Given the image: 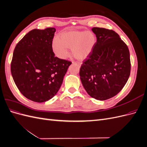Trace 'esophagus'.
<instances>
[{
    "mask_svg": "<svg viewBox=\"0 0 147 147\" xmlns=\"http://www.w3.org/2000/svg\"><path fill=\"white\" fill-rule=\"evenodd\" d=\"M73 64H77V65H78V66H80V65H81V64H80V63H77V62H73Z\"/></svg>",
    "mask_w": 147,
    "mask_h": 147,
    "instance_id": "34e87169",
    "label": "esophagus"
}]
</instances>
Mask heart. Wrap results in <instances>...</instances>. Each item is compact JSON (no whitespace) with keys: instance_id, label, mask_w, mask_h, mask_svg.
<instances>
[{"instance_id":"obj_1","label":"heart","mask_w":147,"mask_h":147,"mask_svg":"<svg viewBox=\"0 0 147 147\" xmlns=\"http://www.w3.org/2000/svg\"><path fill=\"white\" fill-rule=\"evenodd\" d=\"M96 42L94 35L90 31L71 30L61 33L53 42L52 49L56 56L65 59L71 49L72 56L78 60L88 56Z\"/></svg>"}]
</instances>
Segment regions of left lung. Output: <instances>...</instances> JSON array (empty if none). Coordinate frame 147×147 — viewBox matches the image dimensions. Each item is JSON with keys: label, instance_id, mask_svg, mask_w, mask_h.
Wrapping results in <instances>:
<instances>
[{"label": "left lung", "instance_id": "8db88e82", "mask_svg": "<svg viewBox=\"0 0 147 147\" xmlns=\"http://www.w3.org/2000/svg\"><path fill=\"white\" fill-rule=\"evenodd\" d=\"M97 42L80 69L88 94L104 100L116 96L125 85L131 72L128 47L113 30L93 28Z\"/></svg>", "mask_w": 147, "mask_h": 147}]
</instances>
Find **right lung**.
Listing matches in <instances>:
<instances>
[{"instance_id": "1", "label": "right lung", "mask_w": 147, "mask_h": 147, "mask_svg": "<svg viewBox=\"0 0 147 147\" xmlns=\"http://www.w3.org/2000/svg\"><path fill=\"white\" fill-rule=\"evenodd\" d=\"M56 29H34L17 43L11 73L17 88L26 98L43 102L59 90L70 61L55 56L52 43Z\"/></svg>"}]
</instances>
